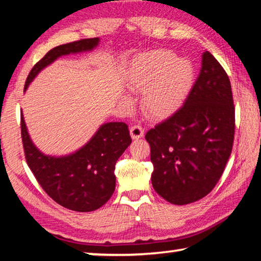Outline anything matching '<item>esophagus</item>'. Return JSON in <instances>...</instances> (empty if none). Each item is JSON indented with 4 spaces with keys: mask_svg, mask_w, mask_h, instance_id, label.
Here are the masks:
<instances>
[{
    "mask_svg": "<svg viewBox=\"0 0 261 261\" xmlns=\"http://www.w3.org/2000/svg\"><path fill=\"white\" fill-rule=\"evenodd\" d=\"M144 132H145L144 129L139 124L132 125L131 129H130V135L132 137V139H139V138H141V137L144 136Z\"/></svg>",
    "mask_w": 261,
    "mask_h": 261,
    "instance_id": "34e87169",
    "label": "esophagus"
}]
</instances>
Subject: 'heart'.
Instances as JSON below:
<instances>
[{
  "instance_id": "1",
  "label": "heart",
  "mask_w": 261,
  "mask_h": 261,
  "mask_svg": "<svg viewBox=\"0 0 261 261\" xmlns=\"http://www.w3.org/2000/svg\"><path fill=\"white\" fill-rule=\"evenodd\" d=\"M194 70L187 59L173 51L155 49L137 56L127 78L136 93H143L141 107L153 118L173 114L182 103L193 83Z\"/></svg>"
}]
</instances>
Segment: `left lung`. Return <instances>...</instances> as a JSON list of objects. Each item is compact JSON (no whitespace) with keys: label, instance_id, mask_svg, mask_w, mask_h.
<instances>
[{"label":"left lung","instance_id":"left-lung-1","mask_svg":"<svg viewBox=\"0 0 261 261\" xmlns=\"http://www.w3.org/2000/svg\"><path fill=\"white\" fill-rule=\"evenodd\" d=\"M235 136L230 81L205 51L201 69L177 112L148 130L152 185L167 201L187 205L207 196L223 174Z\"/></svg>","mask_w":261,"mask_h":261}]
</instances>
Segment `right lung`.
<instances>
[{"label":"right lung","instance_id":"obj_1","mask_svg":"<svg viewBox=\"0 0 261 261\" xmlns=\"http://www.w3.org/2000/svg\"><path fill=\"white\" fill-rule=\"evenodd\" d=\"M98 43L99 38H91L53 48L31 70L24 91L34 77L56 59L92 50ZM20 129L26 162L53 200L68 210L92 212L110 199L116 184L115 165L132 141L125 123H106L77 152L59 158L46 155L34 146L23 114H20Z\"/></svg>","mask_w":261,"mask_h":261}]
</instances>
